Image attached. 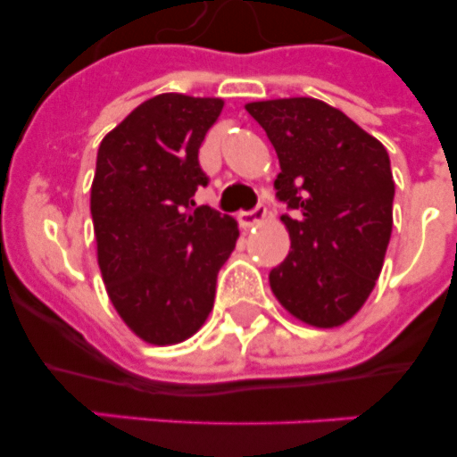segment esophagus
I'll return each instance as SVG.
<instances>
[{
	"instance_id": "esophagus-1",
	"label": "esophagus",
	"mask_w": 457,
	"mask_h": 457,
	"mask_svg": "<svg viewBox=\"0 0 457 457\" xmlns=\"http://www.w3.org/2000/svg\"><path fill=\"white\" fill-rule=\"evenodd\" d=\"M265 217H268L265 208L263 205H258V208H253L252 212H240V226L242 228H253V226L263 224Z\"/></svg>"
}]
</instances>
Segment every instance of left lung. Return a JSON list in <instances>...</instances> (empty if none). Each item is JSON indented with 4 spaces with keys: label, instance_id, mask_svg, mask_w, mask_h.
<instances>
[{
    "label": "left lung",
    "instance_id": "obj_1",
    "mask_svg": "<svg viewBox=\"0 0 457 457\" xmlns=\"http://www.w3.org/2000/svg\"><path fill=\"white\" fill-rule=\"evenodd\" d=\"M278 157L274 187L295 210L281 217L290 252L270 288L290 316L332 329L375 288L394 226V176L386 148L341 109L318 98L245 104Z\"/></svg>",
    "mask_w": 457,
    "mask_h": 457
}]
</instances>
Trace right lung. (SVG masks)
Segmentation results:
<instances>
[{
  "label": "right lung",
  "instance_id": "obj_1",
  "mask_svg": "<svg viewBox=\"0 0 457 457\" xmlns=\"http://www.w3.org/2000/svg\"><path fill=\"white\" fill-rule=\"evenodd\" d=\"M224 100L160 93L100 141L91 217L104 288L141 341L173 345L204 327L217 272L240 237L237 221L194 208L208 183L199 167L205 132Z\"/></svg>",
  "mask_w": 457,
  "mask_h": 457
}]
</instances>
